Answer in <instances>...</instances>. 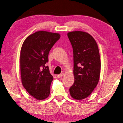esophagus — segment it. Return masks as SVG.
<instances>
[{"instance_id":"esophagus-1","label":"esophagus","mask_w":123,"mask_h":123,"mask_svg":"<svg viewBox=\"0 0 123 123\" xmlns=\"http://www.w3.org/2000/svg\"><path fill=\"white\" fill-rule=\"evenodd\" d=\"M64 76V74L63 73H62V74H58L57 76V77L58 78H62V77H63Z\"/></svg>"}]
</instances>
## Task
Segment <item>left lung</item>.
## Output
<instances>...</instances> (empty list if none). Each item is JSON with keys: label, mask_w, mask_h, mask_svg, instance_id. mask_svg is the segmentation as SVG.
Masks as SVG:
<instances>
[{"label": "left lung", "mask_w": 123, "mask_h": 123, "mask_svg": "<svg viewBox=\"0 0 123 123\" xmlns=\"http://www.w3.org/2000/svg\"><path fill=\"white\" fill-rule=\"evenodd\" d=\"M68 36L73 48L74 76L69 91L73 98L81 100L92 93L99 80V52L95 40L86 32L73 31Z\"/></svg>", "instance_id": "8db88e82"}]
</instances>
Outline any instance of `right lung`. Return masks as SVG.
<instances>
[{"mask_svg": "<svg viewBox=\"0 0 123 123\" xmlns=\"http://www.w3.org/2000/svg\"><path fill=\"white\" fill-rule=\"evenodd\" d=\"M60 38L58 33L38 31L27 37L21 47V82L29 93L37 100L45 99L50 93L53 78L46 64L49 51Z\"/></svg>", "mask_w": 123, "mask_h": 123, "instance_id": "1", "label": "right lung"}]
</instances>
